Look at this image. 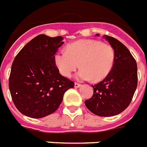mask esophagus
I'll return each mask as SVG.
<instances>
[{"instance_id": "obj_1", "label": "esophagus", "mask_w": 147, "mask_h": 147, "mask_svg": "<svg viewBox=\"0 0 147 147\" xmlns=\"http://www.w3.org/2000/svg\"><path fill=\"white\" fill-rule=\"evenodd\" d=\"M80 86H81V84L78 83V82H75V84H74L75 88H79V87H80Z\"/></svg>"}]
</instances>
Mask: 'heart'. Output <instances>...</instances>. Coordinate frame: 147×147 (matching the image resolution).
<instances>
[{
	"label": "heart",
	"instance_id": "obj_1",
	"mask_svg": "<svg viewBox=\"0 0 147 147\" xmlns=\"http://www.w3.org/2000/svg\"><path fill=\"white\" fill-rule=\"evenodd\" d=\"M56 67L61 75L70 77L79 67L77 78L95 82L109 74L115 62V51L111 45L93 39H81L69 44L65 51L56 53Z\"/></svg>",
	"mask_w": 147,
	"mask_h": 147
}]
</instances>
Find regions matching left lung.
<instances>
[{
    "instance_id": "left-lung-1",
    "label": "left lung",
    "mask_w": 147,
    "mask_h": 147,
    "mask_svg": "<svg viewBox=\"0 0 147 147\" xmlns=\"http://www.w3.org/2000/svg\"><path fill=\"white\" fill-rule=\"evenodd\" d=\"M103 37L115 51V62L109 74L92 86V97L86 100L85 104L94 115L109 117L118 115L129 106L138 86V67L123 44L111 36Z\"/></svg>"
}]
</instances>
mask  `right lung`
Returning a JSON list of instances; mask_svg holds the SVG:
<instances>
[{
	"instance_id": "1",
	"label": "right lung",
	"mask_w": 147,
	"mask_h": 147,
	"mask_svg": "<svg viewBox=\"0 0 147 147\" xmlns=\"http://www.w3.org/2000/svg\"><path fill=\"white\" fill-rule=\"evenodd\" d=\"M61 36L41 34L29 41L16 56L9 79L12 101L23 115L41 118L57 110L65 91L74 87L61 76L54 56L63 45Z\"/></svg>"
}]
</instances>
